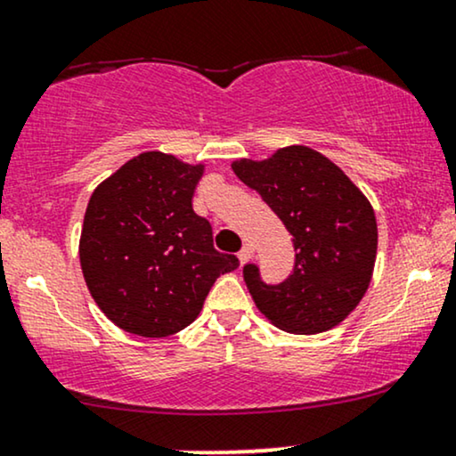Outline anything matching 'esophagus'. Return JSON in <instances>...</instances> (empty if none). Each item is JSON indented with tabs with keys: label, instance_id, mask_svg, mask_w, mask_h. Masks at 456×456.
Returning <instances> with one entry per match:
<instances>
[{
	"label": "esophagus",
	"instance_id": "obj_1",
	"mask_svg": "<svg viewBox=\"0 0 456 456\" xmlns=\"http://www.w3.org/2000/svg\"><path fill=\"white\" fill-rule=\"evenodd\" d=\"M252 255H255V250H252V246H250V244H244V248L238 252V259H240V263H246V261L252 259Z\"/></svg>",
	"mask_w": 456,
	"mask_h": 456
}]
</instances>
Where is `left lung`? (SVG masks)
<instances>
[{
    "label": "left lung",
    "mask_w": 456,
    "mask_h": 456,
    "mask_svg": "<svg viewBox=\"0 0 456 456\" xmlns=\"http://www.w3.org/2000/svg\"><path fill=\"white\" fill-rule=\"evenodd\" d=\"M233 172L293 235L295 267L282 282H263L255 263L244 265L256 308L301 336L336 327L356 308L374 272L378 227L370 201L336 163L305 146L282 148L267 161L242 159Z\"/></svg>",
    "instance_id": "obj_1"
}]
</instances>
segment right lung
I'll return each instance as SVG.
<instances>
[{"mask_svg": "<svg viewBox=\"0 0 456 456\" xmlns=\"http://www.w3.org/2000/svg\"><path fill=\"white\" fill-rule=\"evenodd\" d=\"M204 166L142 152L93 191L80 235L86 287L114 325L144 338L189 327L221 273L240 265L218 252L193 210Z\"/></svg>", "mask_w": 456, "mask_h": 456, "instance_id": "obj_1", "label": "right lung"}]
</instances>
